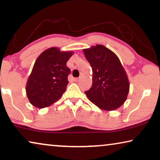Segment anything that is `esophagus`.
<instances>
[{
    "label": "esophagus",
    "instance_id": "esophagus-1",
    "mask_svg": "<svg viewBox=\"0 0 160 160\" xmlns=\"http://www.w3.org/2000/svg\"><path fill=\"white\" fill-rule=\"evenodd\" d=\"M74 80L75 81V82H78V81L80 80V78H74Z\"/></svg>",
    "mask_w": 160,
    "mask_h": 160
}]
</instances>
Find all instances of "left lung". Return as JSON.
<instances>
[{
  "instance_id": "left-lung-1",
  "label": "left lung",
  "mask_w": 160,
  "mask_h": 160,
  "mask_svg": "<svg viewBox=\"0 0 160 160\" xmlns=\"http://www.w3.org/2000/svg\"><path fill=\"white\" fill-rule=\"evenodd\" d=\"M93 71V84L87 97L101 109L112 111L127 99L130 82L120 59L113 51L97 44L83 50Z\"/></svg>"
}]
</instances>
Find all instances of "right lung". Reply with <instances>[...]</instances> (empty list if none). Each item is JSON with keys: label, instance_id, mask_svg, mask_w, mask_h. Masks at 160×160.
I'll return each instance as SVG.
<instances>
[{"label": "right lung", "instance_id": "right-lung-1", "mask_svg": "<svg viewBox=\"0 0 160 160\" xmlns=\"http://www.w3.org/2000/svg\"><path fill=\"white\" fill-rule=\"evenodd\" d=\"M73 51H61L57 47L45 50L36 59L26 85L31 104L42 109L62 98L66 91L70 69L67 62Z\"/></svg>", "mask_w": 160, "mask_h": 160}]
</instances>
